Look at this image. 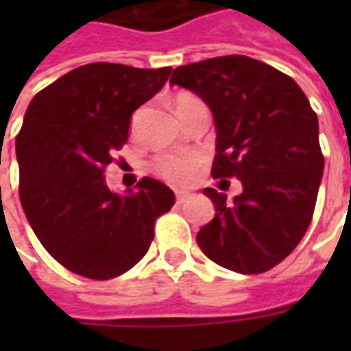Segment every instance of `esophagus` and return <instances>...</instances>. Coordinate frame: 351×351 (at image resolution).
Wrapping results in <instances>:
<instances>
[{"instance_id": "1", "label": "esophagus", "mask_w": 351, "mask_h": 351, "mask_svg": "<svg viewBox=\"0 0 351 351\" xmlns=\"http://www.w3.org/2000/svg\"><path fill=\"white\" fill-rule=\"evenodd\" d=\"M188 197H190V193H188V191H176V203H178V205L186 203V199Z\"/></svg>"}]
</instances>
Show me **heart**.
<instances>
[{
    "instance_id": "obj_1",
    "label": "heart",
    "mask_w": 351,
    "mask_h": 351,
    "mask_svg": "<svg viewBox=\"0 0 351 351\" xmlns=\"http://www.w3.org/2000/svg\"><path fill=\"white\" fill-rule=\"evenodd\" d=\"M201 99H197L191 93H176L173 99V107H175L176 114L182 120L184 116L190 112V108L199 105ZM203 165V156L197 152H184V154H161L158 156L152 163V169L156 175L163 178L165 182L184 188L195 182L199 171Z\"/></svg>"
}]
</instances>
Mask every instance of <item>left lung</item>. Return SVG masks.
I'll list each match as a JSON object with an SVG mask.
<instances>
[{
    "label": "left lung",
    "instance_id": "obj_1",
    "mask_svg": "<svg viewBox=\"0 0 351 351\" xmlns=\"http://www.w3.org/2000/svg\"><path fill=\"white\" fill-rule=\"evenodd\" d=\"M173 86L197 93L214 116V178H239L243 193L216 206L197 233L206 258L229 271L259 274L301 243L324 175L317 116L291 77L248 56L210 58L180 65Z\"/></svg>",
    "mask_w": 351,
    "mask_h": 351
}]
</instances>
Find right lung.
<instances>
[{
    "label": "right lung",
    "instance_id": "right-lung-1",
    "mask_svg": "<svg viewBox=\"0 0 351 351\" xmlns=\"http://www.w3.org/2000/svg\"><path fill=\"white\" fill-rule=\"evenodd\" d=\"M171 67L88 64L35 95L16 137L20 203L45 250L75 274L120 276L145 258L154 223L175 193L145 176L107 188L105 167L128 143L131 114L167 82Z\"/></svg>",
    "mask_w": 351,
    "mask_h": 351
}]
</instances>
